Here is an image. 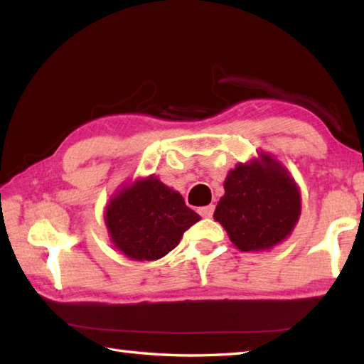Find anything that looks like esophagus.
<instances>
[{"mask_svg":"<svg viewBox=\"0 0 364 364\" xmlns=\"http://www.w3.org/2000/svg\"><path fill=\"white\" fill-rule=\"evenodd\" d=\"M198 213H200V215H203V218H211L214 213V205H208V206L200 208Z\"/></svg>","mask_w":364,"mask_h":364,"instance_id":"1","label":"esophagus"}]
</instances>
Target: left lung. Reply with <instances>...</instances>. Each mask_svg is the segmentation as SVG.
Wrapping results in <instances>:
<instances>
[{
    "instance_id": "1",
    "label": "left lung",
    "mask_w": 364,
    "mask_h": 364,
    "mask_svg": "<svg viewBox=\"0 0 364 364\" xmlns=\"http://www.w3.org/2000/svg\"><path fill=\"white\" fill-rule=\"evenodd\" d=\"M214 220L225 228L236 249L264 252L286 241L297 225L301 198L297 183L275 156L237 162L223 181Z\"/></svg>"
}]
</instances>
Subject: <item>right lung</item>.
Returning <instances> with one entry per match:
<instances>
[{"label": "right lung", "mask_w": 364, "mask_h": 364, "mask_svg": "<svg viewBox=\"0 0 364 364\" xmlns=\"http://www.w3.org/2000/svg\"><path fill=\"white\" fill-rule=\"evenodd\" d=\"M200 220L178 191L158 176L122 184L105 210L112 245L134 261H156L180 244L183 233Z\"/></svg>", "instance_id": "1"}]
</instances>
